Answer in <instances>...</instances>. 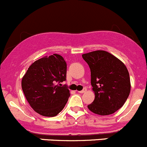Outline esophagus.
<instances>
[{"label":"esophagus","instance_id":"1","mask_svg":"<svg viewBox=\"0 0 147 147\" xmlns=\"http://www.w3.org/2000/svg\"><path fill=\"white\" fill-rule=\"evenodd\" d=\"M86 91H87V90H86V88H84L82 90H81V91H80L79 92H80V93H84V92H85Z\"/></svg>","mask_w":147,"mask_h":147}]
</instances>
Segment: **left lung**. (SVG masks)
Instances as JSON below:
<instances>
[{
  "instance_id": "8db88e82",
  "label": "left lung",
  "mask_w": 147,
  "mask_h": 147,
  "mask_svg": "<svg viewBox=\"0 0 147 147\" xmlns=\"http://www.w3.org/2000/svg\"><path fill=\"white\" fill-rule=\"evenodd\" d=\"M91 71V84L95 97L87 106L93 113L109 115L120 109L131 90L129 74L124 63L113 55L96 50L82 55Z\"/></svg>"
}]
</instances>
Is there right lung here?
<instances>
[{"instance_id":"right-lung-1","label":"right lung","mask_w":147,"mask_h":147,"mask_svg":"<svg viewBox=\"0 0 147 147\" xmlns=\"http://www.w3.org/2000/svg\"><path fill=\"white\" fill-rule=\"evenodd\" d=\"M67 64L60 55L45 56L34 62L22 79V90L31 107L44 117H55L70 96L67 86Z\"/></svg>"}]
</instances>
